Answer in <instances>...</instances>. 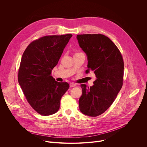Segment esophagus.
Instances as JSON below:
<instances>
[{
	"mask_svg": "<svg viewBox=\"0 0 147 147\" xmlns=\"http://www.w3.org/2000/svg\"><path fill=\"white\" fill-rule=\"evenodd\" d=\"M76 86V84H74V83H70V87H74Z\"/></svg>",
	"mask_w": 147,
	"mask_h": 147,
	"instance_id": "1",
	"label": "esophagus"
}]
</instances>
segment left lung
<instances>
[{"label": "left lung", "mask_w": 147, "mask_h": 147, "mask_svg": "<svg viewBox=\"0 0 147 147\" xmlns=\"http://www.w3.org/2000/svg\"><path fill=\"white\" fill-rule=\"evenodd\" d=\"M80 48L88 59L86 73L93 71L96 79L90 88L81 84L79 99L80 111L91 117L105 112L113 103L123 82L124 61L113 42L102 34L77 35Z\"/></svg>", "instance_id": "left-lung-1"}]
</instances>
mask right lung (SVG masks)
I'll return each instance as SVG.
<instances>
[{"mask_svg":"<svg viewBox=\"0 0 147 147\" xmlns=\"http://www.w3.org/2000/svg\"><path fill=\"white\" fill-rule=\"evenodd\" d=\"M72 35H48L31 42L24 52L18 81L31 107L39 114L49 116L60 108V99L69 88L51 76Z\"/></svg>","mask_w":147,"mask_h":147,"instance_id":"right-lung-1","label":"right lung"}]
</instances>
